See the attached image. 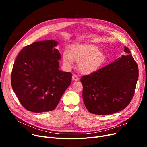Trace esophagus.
I'll return each instance as SVG.
<instances>
[{"label": "esophagus", "instance_id": "esophagus-1", "mask_svg": "<svg viewBox=\"0 0 147 147\" xmlns=\"http://www.w3.org/2000/svg\"><path fill=\"white\" fill-rule=\"evenodd\" d=\"M72 79L74 80V81H79V78H78V76H76L75 74H73V76H72Z\"/></svg>", "mask_w": 147, "mask_h": 147}]
</instances>
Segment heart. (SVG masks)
Listing matches in <instances>:
<instances>
[{"instance_id": "obj_1", "label": "heart", "mask_w": 147, "mask_h": 147, "mask_svg": "<svg viewBox=\"0 0 147 147\" xmlns=\"http://www.w3.org/2000/svg\"><path fill=\"white\" fill-rule=\"evenodd\" d=\"M105 61V53L94 44H75L71 46V52L65 51L63 54V64L67 68H71L75 61L78 63L79 71L84 74L98 71Z\"/></svg>"}]
</instances>
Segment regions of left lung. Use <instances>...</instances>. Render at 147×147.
<instances>
[{
	"instance_id": "obj_1",
	"label": "left lung",
	"mask_w": 147,
	"mask_h": 147,
	"mask_svg": "<svg viewBox=\"0 0 147 147\" xmlns=\"http://www.w3.org/2000/svg\"><path fill=\"white\" fill-rule=\"evenodd\" d=\"M125 55L95 73L82 77L83 99L88 110L107 115L120 111L132 100L138 79L136 63L125 46Z\"/></svg>"
}]
</instances>
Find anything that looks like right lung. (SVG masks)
Masks as SVG:
<instances>
[{
  "label": "right lung",
  "mask_w": 147,
  "mask_h": 147,
  "mask_svg": "<svg viewBox=\"0 0 147 147\" xmlns=\"http://www.w3.org/2000/svg\"><path fill=\"white\" fill-rule=\"evenodd\" d=\"M55 40L36 42L23 48L14 62L11 84L20 102L34 113L55 109L72 74L59 69L61 59Z\"/></svg>",
  "instance_id": "right-lung-1"
}]
</instances>
